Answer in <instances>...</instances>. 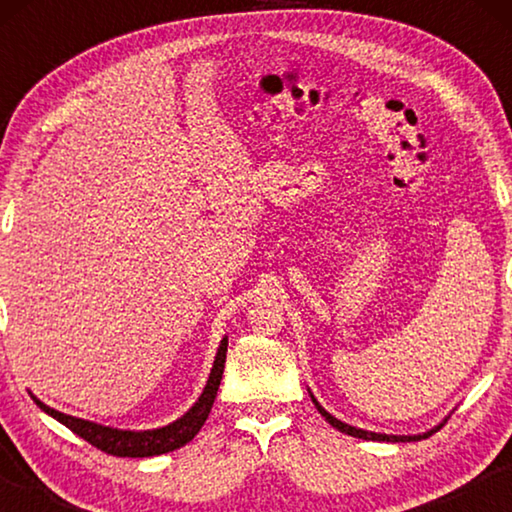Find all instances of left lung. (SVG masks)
<instances>
[{"label":"left lung","instance_id":"left-lung-1","mask_svg":"<svg viewBox=\"0 0 512 512\" xmlns=\"http://www.w3.org/2000/svg\"><path fill=\"white\" fill-rule=\"evenodd\" d=\"M309 391V388H307ZM309 397H311V402H314V406L318 409V413L323 415V418L332 424L334 429H339V431H343V433H348V436H354V438H363V440H379V443H415V440H422V438H429L431 433H436L440 427H443V424L447 422V418L440 422V424H436V427L433 429H429V431H424V433H415V436H393V433H375V431H366V429H359V427H352V424H348V422H341L339 418H334L332 413L329 411H325L323 406H320V402L316 400L314 397V393L309 391Z\"/></svg>","mask_w":512,"mask_h":512}]
</instances>
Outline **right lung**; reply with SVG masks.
Masks as SVG:
<instances>
[{
	"instance_id": "obj_1",
	"label": "right lung",
	"mask_w": 512,
	"mask_h": 512,
	"mask_svg": "<svg viewBox=\"0 0 512 512\" xmlns=\"http://www.w3.org/2000/svg\"><path fill=\"white\" fill-rule=\"evenodd\" d=\"M225 352H228V336H223V341L216 350V357L212 363L210 377H207V384L203 388L201 397H198L196 404L189 409L185 415H180L178 420L169 422L167 427L158 429H144V431H131V429H115L106 427V424L90 422L83 418H74V415L60 413L51 409L45 402H40L36 395L31 393L33 402H36L42 411L51 418H56L60 424H65L69 431H74L76 436L88 440L101 452L112 454V456H128V458H146V456H160L173 452V449L187 445L192 440L207 420V415L212 411L216 391H219L221 377H223V366H225Z\"/></svg>"
}]
</instances>
